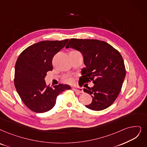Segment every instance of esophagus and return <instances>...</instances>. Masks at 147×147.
<instances>
[{
  "instance_id": "1",
  "label": "esophagus",
  "mask_w": 147,
  "mask_h": 147,
  "mask_svg": "<svg viewBox=\"0 0 147 147\" xmlns=\"http://www.w3.org/2000/svg\"><path fill=\"white\" fill-rule=\"evenodd\" d=\"M72 89L73 90H74L75 92H77V93H83V90L82 88L78 87H72Z\"/></svg>"
}]
</instances>
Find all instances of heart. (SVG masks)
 <instances>
[{"label":"heart","instance_id":"obj_1","mask_svg":"<svg viewBox=\"0 0 147 147\" xmlns=\"http://www.w3.org/2000/svg\"><path fill=\"white\" fill-rule=\"evenodd\" d=\"M64 81L66 82V83H69L71 82V79L69 78H66L65 79H64Z\"/></svg>","mask_w":147,"mask_h":147}]
</instances>
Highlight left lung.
I'll use <instances>...</instances> for the list:
<instances>
[{
	"label": "left lung",
	"instance_id": "1",
	"mask_svg": "<svg viewBox=\"0 0 147 147\" xmlns=\"http://www.w3.org/2000/svg\"><path fill=\"white\" fill-rule=\"evenodd\" d=\"M66 48L83 54L86 67L81 70L80 81L94 84L91 88L86 84L83 90L92 97V102L86 107L99 111L110 106L119 95L126 74L119 52L109 43L95 39L71 38Z\"/></svg>",
	"mask_w": 147,
	"mask_h": 147
}]
</instances>
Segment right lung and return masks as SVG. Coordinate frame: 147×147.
I'll return each instance as SVG.
<instances>
[{"instance_id": "obj_1", "label": "right lung", "mask_w": 147, "mask_h": 147, "mask_svg": "<svg viewBox=\"0 0 147 147\" xmlns=\"http://www.w3.org/2000/svg\"><path fill=\"white\" fill-rule=\"evenodd\" d=\"M68 40H45L35 43L26 48L17 58L15 87L23 102L34 112L50 110L55 105L58 95L70 89L69 86L63 84L50 87L45 81L46 73L53 69L52 58Z\"/></svg>"}]
</instances>
